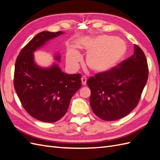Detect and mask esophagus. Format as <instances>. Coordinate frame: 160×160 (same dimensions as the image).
I'll use <instances>...</instances> for the list:
<instances>
[{
  "label": "esophagus",
  "instance_id": "esophagus-1",
  "mask_svg": "<svg viewBox=\"0 0 160 160\" xmlns=\"http://www.w3.org/2000/svg\"><path fill=\"white\" fill-rule=\"evenodd\" d=\"M81 82H82V85H85L87 83V78L86 77L83 76L81 77Z\"/></svg>",
  "mask_w": 160,
  "mask_h": 160
}]
</instances>
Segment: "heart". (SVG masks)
<instances>
[{
	"instance_id": "heart-1",
	"label": "heart",
	"mask_w": 160,
	"mask_h": 160,
	"mask_svg": "<svg viewBox=\"0 0 160 160\" xmlns=\"http://www.w3.org/2000/svg\"><path fill=\"white\" fill-rule=\"evenodd\" d=\"M83 49L88 53L86 64L97 73L107 72L115 69L126 54L127 45L120 38L109 35H99L89 40ZM81 61L79 53L70 49L67 55V62L71 67H76Z\"/></svg>"
}]
</instances>
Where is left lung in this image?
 I'll return each mask as SVG.
<instances>
[{"label":"left lung","instance_id":"left-lung-1","mask_svg":"<svg viewBox=\"0 0 160 160\" xmlns=\"http://www.w3.org/2000/svg\"><path fill=\"white\" fill-rule=\"evenodd\" d=\"M148 72L146 55L141 48L134 45L132 56L113 70L97 73L87 81L93 113L108 122L128 115L139 102Z\"/></svg>","mask_w":160,"mask_h":160}]
</instances>
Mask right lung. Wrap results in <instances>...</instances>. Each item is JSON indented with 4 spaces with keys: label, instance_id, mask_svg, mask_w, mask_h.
Masks as SVG:
<instances>
[{
    "label": "right lung",
    "instance_id": "1",
    "mask_svg": "<svg viewBox=\"0 0 160 160\" xmlns=\"http://www.w3.org/2000/svg\"><path fill=\"white\" fill-rule=\"evenodd\" d=\"M63 33L42 31L37 34L22 48L15 62L16 93L27 112L42 122L53 123L63 117L72 95L81 86V74H67L56 63L42 68L34 61V52ZM55 58L61 60L58 55Z\"/></svg>",
    "mask_w": 160,
    "mask_h": 160
}]
</instances>
